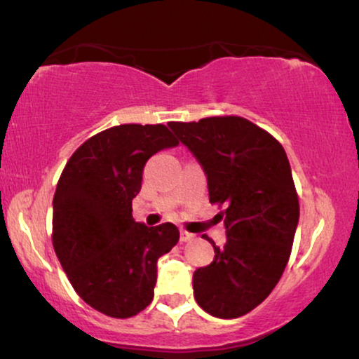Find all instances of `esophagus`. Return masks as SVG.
Listing matches in <instances>:
<instances>
[{"instance_id": "esophagus-1", "label": "esophagus", "mask_w": 359, "mask_h": 359, "mask_svg": "<svg viewBox=\"0 0 359 359\" xmlns=\"http://www.w3.org/2000/svg\"><path fill=\"white\" fill-rule=\"evenodd\" d=\"M193 234H189V232H186V231H181V234H180V241L181 242H189L191 239H193Z\"/></svg>"}]
</instances>
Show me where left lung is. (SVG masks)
<instances>
[{"label":"left lung","mask_w":359,"mask_h":359,"mask_svg":"<svg viewBox=\"0 0 359 359\" xmlns=\"http://www.w3.org/2000/svg\"><path fill=\"white\" fill-rule=\"evenodd\" d=\"M203 166L209 201L224 204L227 241L193 276L194 299L209 315L237 318L267 299L292 252L300 206L283 147L242 117L170 122Z\"/></svg>","instance_id":"8db88e82"}]
</instances>
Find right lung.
<instances>
[{
    "instance_id": "1",
    "label": "right lung",
    "mask_w": 359,
    "mask_h": 359,
    "mask_svg": "<svg viewBox=\"0 0 359 359\" xmlns=\"http://www.w3.org/2000/svg\"><path fill=\"white\" fill-rule=\"evenodd\" d=\"M178 143L161 123L118 125L83 142L59 178L55 255L77 295L111 318H130L151 304L158 259L180 241L171 222L148 227L132 216L145 163Z\"/></svg>"
}]
</instances>
